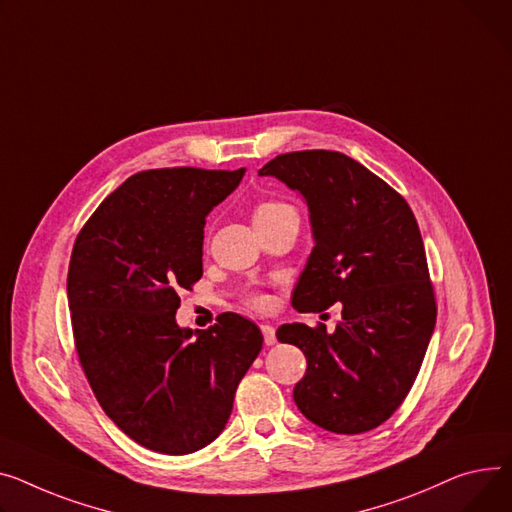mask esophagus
Masks as SVG:
<instances>
[{
	"instance_id": "34e87169",
	"label": "esophagus",
	"mask_w": 512,
	"mask_h": 512,
	"mask_svg": "<svg viewBox=\"0 0 512 512\" xmlns=\"http://www.w3.org/2000/svg\"><path fill=\"white\" fill-rule=\"evenodd\" d=\"M261 333H263V342L265 346H274L278 339H276V329L271 325H261Z\"/></svg>"
}]
</instances>
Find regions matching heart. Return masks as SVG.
Here are the masks:
<instances>
[{
    "label": "heart",
    "instance_id": "heart-1",
    "mask_svg": "<svg viewBox=\"0 0 512 512\" xmlns=\"http://www.w3.org/2000/svg\"><path fill=\"white\" fill-rule=\"evenodd\" d=\"M288 214H298L294 210V206H290V203L286 201H280V199H263L259 201L255 206V212H253V222L255 224H261V222H269V220H276V218H282V216H288ZM249 302L253 306H263L267 302V298L263 294H251Z\"/></svg>",
    "mask_w": 512,
    "mask_h": 512
}]
</instances>
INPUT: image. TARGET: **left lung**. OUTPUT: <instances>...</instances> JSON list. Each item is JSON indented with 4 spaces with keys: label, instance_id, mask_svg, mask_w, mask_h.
I'll use <instances>...</instances> for the list:
<instances>
[{
    "label": "left lung",
    "instance_id": "1",
    "mask_svg": "<svg viewBox=\"0 0 512 512\" xmlns=\"http://www.w3.org/2000/svg\"><path fill=\"white\" fill-rule=\"evenodd\" d=\"M309 206L315 247L292 292L298 313L342 302V321L286 323L276 335L300 348L306 372L298 410L335 434H360L393 416L410 393L436 323L426 251L407 201L342 152L304 150L269 160Z\"/></svg>",
    "mask_w": 512,
    "mask_h": 512
}]
</instances>
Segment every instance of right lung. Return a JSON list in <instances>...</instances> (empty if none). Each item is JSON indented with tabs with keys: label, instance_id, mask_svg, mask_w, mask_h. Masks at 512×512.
Segmentation results:
<instances>
[{
	"label": "right lung",
	"instance_id": "obj_1",
	"mask_svg": "<svg viewBox=\"0 0 512 512\" xmlns=\"http://www.w3.org/2000/svg\"><path fill=\"white\" fill-rule=\"evenodd\" d=\"M245 168H156L129 177L80 230L67 304L80 364L105 414L138 445L187 455L224 430L238 383L263 346L224 313L206 331L177 325L179 290L203 274L208 214Z\"/></svg>",
	"mask_w": 512,
	"mask_h": 512
}]
</instances>
